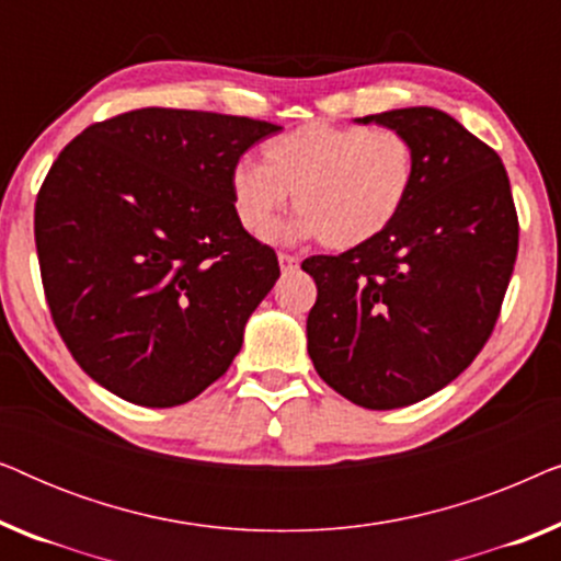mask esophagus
Here are the masks:
<instances>
[{
    "label": "esophagus",
    "instance_id": "1",
    "mask_svg": "<svg viewBox=\"0 0 561 561\" xmlns=\"http://www.w3.org/2000/svg\"><path fill=\"white\" fill-rule=\"evenodd\" d=\"M278 263H280V271L283 273H294L296 267H298V257L296 255H288V252H280Z\"/></svg>",
    "mask_w": 561,
    "mask_h": 561
}]
</instances>
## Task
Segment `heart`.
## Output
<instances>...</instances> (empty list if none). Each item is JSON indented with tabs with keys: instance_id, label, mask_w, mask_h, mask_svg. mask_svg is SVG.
<instances>
[{
	"instance_id": "obj_1",
	"label": "heart",
	"mask_w": 561,
	"mask_h": 561,
	"mask_svg": "<svg viewBox=\"0 0 561 561\" xmlns=\"http://www.w3.org/2000/svg\"><path fill=\"white\" fill-rule=\"evenodd\" d=\"M416 181V152L396 129L309 122L263 145V165L232 168L234 211L255 237H271L294 194L296 237L350 250L393 225Z\"/></svg>"
}]
</instances>
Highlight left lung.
Returning <instances> with one entry per match:
<instances>
[{"label": "left lung", "mask_w": 561, "mask_h": 561, "mask_svg": "<svg viewBox=\"0 0 561 561\" xmlns=\"http://www.w3.org/2000/svg\"><path fill=\"white\" fill-rule=\"evenodd\" d=\"M409 137L416 181L393 225L342 255H311V363L347 401L388 411L457 378L493 334L518 255V214L493 148L447 112L359 119Z\"/></svg>", "instance_id": "left-lung-1"}]
</instances>
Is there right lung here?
I'll list each match as a JSON object with an SVG mask.
<instances>
[{"label": "right lung", "mask_w": 561, "mask_h": 561, "mask_svg": "<svg viewBox=\"0 0 561 561\" xmlns=\"http://www.w3.org/2000/svg\"><path fill=\"white\" fill-rule=\"evenodd\" d=\"M278 129L148 106L60 150L37 191L35 248L53 324L91 380L171 409L229 370L280 275L237 217L229 175Z\"/></svg>", "instance_id": "right-lung-1"}]
</instances>
